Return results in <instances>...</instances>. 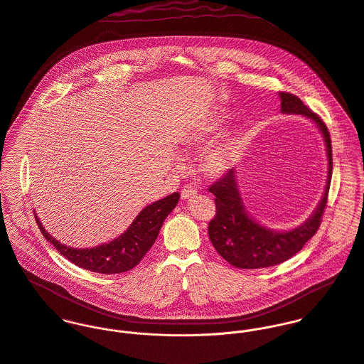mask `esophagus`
<instances>
[{
	"label": "esophagus",
	"mask_w": 364,
	"mask_h": 364,
	"mask_svg": "<svg viewBox=\"0 0 364 364\" xmlns=\"http://www.w3.org/2000/svg\"><path fill=\"white\" fill-rule=\"evenodd\" d=\"M197 196V190L194 188V187H191V186H186L183 190H181V198L184 200V201H187V200H190V198H194Z\"/></svg>",
	"instance_id": "1"
}]
</instances>
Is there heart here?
I'll return each mask as SVG.
<instances>
[{
    "instance_id": "heart-1",
    "label": "heart",
    "mask_w": 364,
    "mask_h": 364,
    "mask_svg": "<svg viewBox=\"0 0 364 364\" xmlns=\"http://www.w3.org/2000/svg\"><path fill=\"white\" fill-rule=\"evenodd\" d=\"M229 121V114L225 109H215L205 117L196 128L186 136L184 146L205 147L210 145L225 129ZM239 156V139L236 132L228 131L210 146L203 156V168L207 174L219 177L228 173Z\"/></svg>"
}]
</instances>
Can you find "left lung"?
Here are the masks:
<instances>
[{
    "instance_id": "left-lung-1",
    "label": "left lung",
    "mask_w": 364,
    "mask_h": 364,
    "mask_svg": "<svg viewBox=\"0 0 364 364\" xmlns=\"http://www.w3.org/2000/svg\"><path fill=\"white\" fill-rule=\"evenodd\" d=\"M279 97L283 114L302 115L319 129L328 157L326 184L322 198L312 214L301 225L287 230L270 229L247 213L233 168L218 183L211 186L210 193L215 196L217 215L208 226L210 240L228 263L239 269H263L289 260L315 235L326 207L332 178V146L328 128L298 97L289 92H280Z\"/></svg>"
}]
</instances>
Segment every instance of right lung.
Listing matches in <instances>:
<instances>
[{"label": "right lung", "mask_w": 364, "mask_h": 364, "mask_svg": "<svg viewBox=\"0 0 364 364\" xmlns=\"http://www.w3.org/2000/svg\"><path fill=\"white\" fill-rule=\"evenodd\" d=\"M178 200L180 194L173 193L153 204H149L118 237L107 243L84 249L63 245L43 228L38 214H35V219L45 239L75 266L94 273L118 274L134 269L144 259L157 239L164 219L176 208Z\"/></svg>", "instance_id": "obj_1"}]
</instances>
